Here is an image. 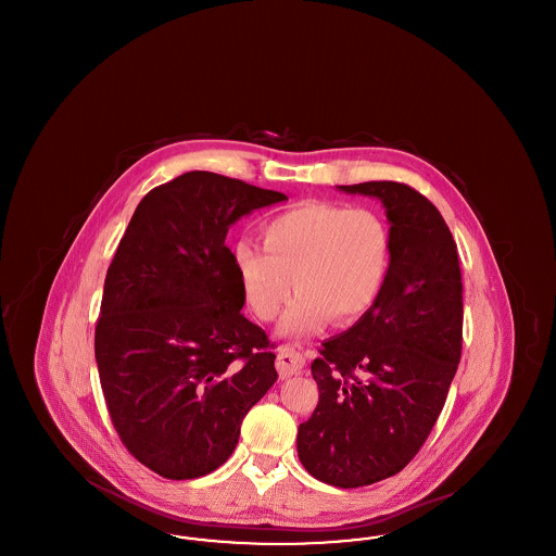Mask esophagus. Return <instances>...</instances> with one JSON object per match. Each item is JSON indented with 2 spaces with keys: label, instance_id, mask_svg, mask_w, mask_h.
Here are the masks:
<instances>
[{
  "label": "esophagus",
  "instance_id": "obj_1",
  "mask_svg": "<svg viewBox=\"0 0 556 556\" xmlns=\"http://www.w3.org/2000/svg\"><path fill=\"white\" fill-rule=\"evenodd\" d=\"M304 365H306V356L302 352L293 350L290 345L279 350V354H277V370L283 377H290V375L300 372V370L304 369Z\"/></svg>",
  "mask_w": 556,
  "mask_h": 556
}]
</instances>
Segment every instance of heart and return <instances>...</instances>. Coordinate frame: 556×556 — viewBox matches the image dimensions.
I'll list each match as a JSON object with an SVG mask.
<instances>
[{
  "instance_id": "heart-1",
  "label": "heart",
  "mask_w": 556,
  "mask_h": 556,
  "mask_svg": "<svg viewBox=\"0 0 556 556\" xmlns=\"http://www.w3.org/2000/svg\"><path fill=\"white\" fill-rule=\"evenodd\" d=\"M265 248L238 241L231 261L261 320H275L300 291L281 331L306 338L331 318L345 327L375 304L390 268V233L375 212L304 202L266 220Z\"/></svg>"
}]
</instances>
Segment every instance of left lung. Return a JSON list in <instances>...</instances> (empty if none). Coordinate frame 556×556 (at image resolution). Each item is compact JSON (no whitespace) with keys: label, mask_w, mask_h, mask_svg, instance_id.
Wrapping results in <instances>:
<instances>
[{"label":"left lung","mask_w":556,"mask_h":556,"mask_svg":"<svg viewBox=\"0 0 556 556\" xmlns=\"http://www.w3.org/2000/svg\"><path fill=\"white\" fill-rule=\"evenodd\" d=\"M381 200L390 268L375 304L313 363L318 404L298 456L318 481L361 488L402 471L438 421L463 348L458 252L440 211L396 181L340 186Z\"/></svg>","instance_id":"obj_1"}]
</instances>
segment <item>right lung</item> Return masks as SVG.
I'll use <instances>...</instances> for the list:
<instances>
[{"instance_id":"1","label":"right lung","mask_w":556,"mask_h":556,"mask_svg":"<svg viewBox=\"0 0 556 556\" xmlns=\"http://www.w3.org/2000/svg\"><path fill=\"white\" fill-rule=\"evenodd\" d=\"M283 200L191 170L139 202L108 266L100 383L121 442L159 476L218 469L277 381L265 331L241 315L245 295L225 238L241 216Z\"/></svg>"}]
</instances>
